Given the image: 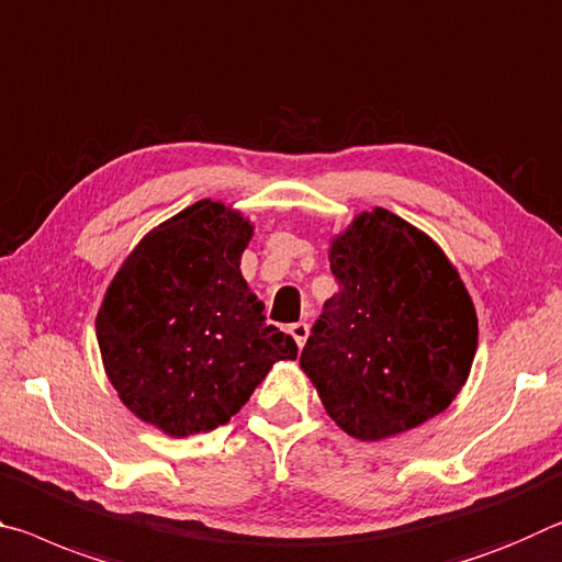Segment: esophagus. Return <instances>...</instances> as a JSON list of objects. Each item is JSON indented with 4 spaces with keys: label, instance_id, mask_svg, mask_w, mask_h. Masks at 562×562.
Listing matches in <instances>:
<instances>
[{
    "label": "esophagus",
    "instance_id": "obj_1",
    "mask_svg": "<svg viewBox=\"0 0 562 562\" xmlns=\"http://www.w3.org/2000/svg\"><path fill=\"white\" fill-rule=\"evenodd\" d=\"M289 330H291L293 341L299 344V348H303V344H306V338H308V324H303V321H299V324H293Z\"/></svg>",
    "mask_w": 562,
    "mask_h": 562
}]
</instances>
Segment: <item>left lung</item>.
I'll return each instance as SVG.
<instances>
[{
  "mask_svg": "<svg viewBox=\"0 0 562 562\" xmlns=\"http://www.w3.org/2000/svg\"><path fill=\"white\" fill-rule=\"evenodd\" d=\"M338 293L311 328L301 368L336 426L398 436L450 406L471 373L477 318L434 238L385 209L330 241Z\"/></svg>",
  "mask_w": 562,
  "mask_h": 562,
  "instance_id": "left-lung-1",
  "label": "left lung"
}]
</instances>
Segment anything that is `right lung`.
<instances>
[{
    "label": "right lung",
    "instance_id": "add662e5",
    "mask_svg": "<svg viewBox=\"0 0 562 562\" xmlns=\"http://www.w3.org/2000/svg\"><path fill=\"white\" fill-rule=\"evenodd\" d=\"M254 226L221 201H196L126 256L97 314L109 381L124 406L167 436L232 420L296 341L266 324L241 254Z\"/></svg>",
    "mask_w": 562,
    "mask_h": 562
}]
</instances>
